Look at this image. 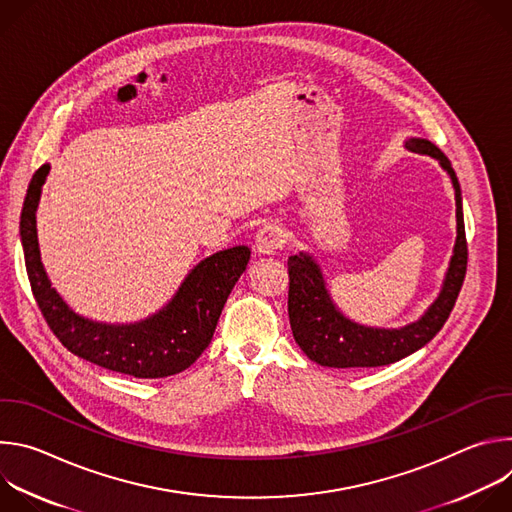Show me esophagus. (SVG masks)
<instances>
[{
  "instance_id": "esophagus-1",
  "label": "esophagus",
  "mask_w": 512,
  "mask_h": 512,
  "mask_svg": "<svg viewBox=\"0 0 512 512\" xmlns=\"http://www.w3.org/2000/svg\"><path fill=\"white\" fill-rule=\"evenodd\" d=\"M285 245V231L279 225H265L257 231L255 237V251L259 255H273L275 251H279Z\"/></svg>"
}]
</instances>
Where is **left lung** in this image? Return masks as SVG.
Returning <instances> with one entry per match:
<instances>
[{
    "instance_id": "obj_1",
    "label": "left lung",
    "mask_w": 512,
    "mask_h": 512,
    "mask_svg": "<svg viewBox=\"0 0 512 512\" xmlns=\"http://www.w3.org/2000/svg\"><path fill=\"white\" fill-rule=\"evenodd\" d=\"M405 148L415 154L435 158L448 172L456 190V245L444 283L435 302L423 316L401 328L364 326L346 318L326 287L322 269L314 255L300 251L287 259L289 294L287 312L291 332L304 354L332 369H371L397 362L425 346L446 324L464 283L468 245L464 231L462 190L458 176L446 154L423 137H409Z\"/></svg>"
}]
</instances>
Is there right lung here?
<instances>
[{
	"label": "right lung",
	"mask_w": 512,
	"mask_h": 512,
	"mask_svg": "<svg viewBox=\"0 0 512 512\" xmlns=\"http://www.w3.org/2000/svg\"><path fill=\"white\" fill-rule=\"evenodd\" d=\"M50 166L28 186L20 216L26 271L36 304L56 338L97 367L135 379H164L186 371L206 350L225 302L247 269L251 249L237 245L202 259L180 283L172 300L145 320L107 324L72 310L52 287L40 261L36 210Z\"/></svg>",
	"instance_id": "add662e5"
}]
</instances>
